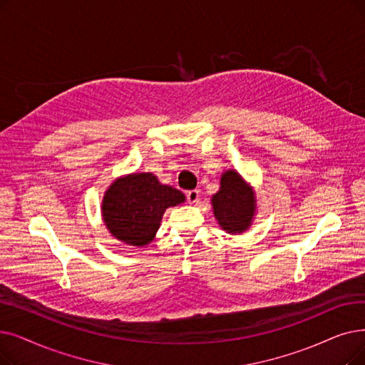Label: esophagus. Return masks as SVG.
Here are the masks:
<instances>
[{"label":"esophagus","instance_id":"obj_1","mask_svg":"<svg viewBox=\"0 0 365 365\" xmlns=\"http://www.w3.org/2000/svg\"><path fill=\"white\" fill-rule=\"evenodd\" d=\"M186 198H187V202H189V204L198 202V200H200V191H197V189H192V191H187V192H186Z\"/></svg>","mask_w":365,"mask_h":365}]
</instances>
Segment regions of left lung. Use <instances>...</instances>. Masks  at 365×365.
<instances>
[{"instance_id":"1","label":"left lung","mask_w":365,"mask_h":365,"mask_svg":"<svg viewBox=\"0 0 365 365\" xmlns=\"http://www.w3.org/2000/svg\"><path fill=\"white\" fill-rule=\"evenodd\" d=\"M210 201L216 222L228 234H243L257 216L255 189L234 168L220 174L219 191Z\"/></svg>"}]
</instances>
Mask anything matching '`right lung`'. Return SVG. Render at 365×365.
I'll use <instances>...</instances> for the list:
<instances>
[{"label":"right lung","mask_w":365,"mask_h":365,"mask_svg":"<svg viewBox=\"0 0 365 365\" xmlns=\"http://www.w3.org/2000/svg\"><path fill=\"white\" fill-rule=\"evenodd\" d=\"M185 200L179 189L163 185L152 173H130L107 187L101 216L116 240L143 247L155 239L165 210Z\"/></svg>","instance_id":"obj_1"}]
</instances>
